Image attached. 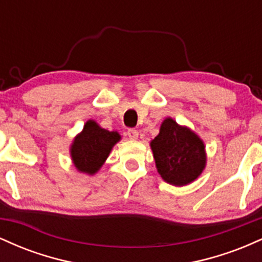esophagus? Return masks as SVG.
<instances>
[{
	"instance_id": "esophagus-1",
	"label": "esophagus",
	"mask_w": 262,
	"mask_h": 262,
	"mask_svg": "<svg viewBox=\"0 0 262 262\" xmlns=\"http://www.w3.org/2000/svg\"><path fill=\"white\" fill-rule=\"evenodd\" d=\"M127 135H128L129 139L137 140V139H138V135H139V133H138V130H135V129H129Z\"/></svg>"
}]
</instances>
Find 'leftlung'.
<instances>
[{"instance_id": "left-lung-1", "label": "left lung", "mask_w": 262, "mask_h": 262, "mask_svg": "<svg viewBox=\"0 0 262 262\" xmlns=\"http://www.w3.org/2000/svg\"><path fill=\"white\" fill-rule=\"evenodd\" d=\"M150 148L159 175L172 186L189 185L206 169L204 141L191 128L180 125L171 117L162 121Z\"/></svg>"}]
</instances>
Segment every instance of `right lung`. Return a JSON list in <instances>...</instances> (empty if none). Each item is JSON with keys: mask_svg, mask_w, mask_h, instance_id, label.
I'll return each mask as SVG.
<instances>
[{"mask_svg": "<svg viewBox=\"0 0 262 262\" xmlns=\"http://www.w3.org/2000/svg\"><path fill=\"white\" fill-rule=\"evenodd\" d=\"M121 139L118 132L107 130L96 121L89 119L70 145V156L75 169L89 176L97 173L113 146Z\"/></svg>", "mask_w": 262, "mask_h": 262, "instance_id": "obj_1", "label": "right lung"}]
</instances>
